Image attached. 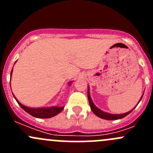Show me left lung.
Segmentation results:
<instances>
[{"mask_svg":"<svg viewBox=\"0 0 153 153\" xmlns=\"http://www.w3.org/2000/svg\"><path fill=\"white\" fill-rule=\"evenodd\" d=\"M142 97H143V95H142V96H141V99H140V101H141V100ZM88 99H89V105H90L91 109H92V112H93L94 113H95V115H97V116H98V117H99V118H103V119H105V120L121 119V118H124V117H126V115H129V114L130 113V112H132V110H133V109H132V110L129 111V112H126V113H124V114H121V115H112V114L106 113V112H103L102 110H101V109H98V107H96V106L94 105L93 103H92V99H91V98H90V95H89V88H88ZM140 101H139V102H140ZM139 102H138V103H139Z\"/></svg>","mask_w":153,"mask_h":153,"instance_id":"left-lung-1","label":"left lung"}]
</instances>
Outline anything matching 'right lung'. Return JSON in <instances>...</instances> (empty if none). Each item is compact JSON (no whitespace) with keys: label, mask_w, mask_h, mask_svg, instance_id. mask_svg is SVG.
Masks as SVG:
<instances>
[{"label":"right lung","mask_w":153,"mask_h":153,"mask_svg":"<svg viewBox=\"0 0 153 153\" xmlns=\"http://www.w3.org/2000/svg\"><path fill=\"white\" fill-rule=\"evenodd\" d=\"M12 71H11V75H12ZM15 100H16V101L18 102V104H19V106H21L24 111L28 112L29 115H31L32 116L35 117V118H52V117L55 116V115H58V113H60V112H61L64 108V106H62V107L53 106V107H50V108H38V109H34V108H29V107H27V106H24L23 104H21V103L16 99V98H15Z\"/></svg>","instance_id":"add662e5"}]
</instances>
